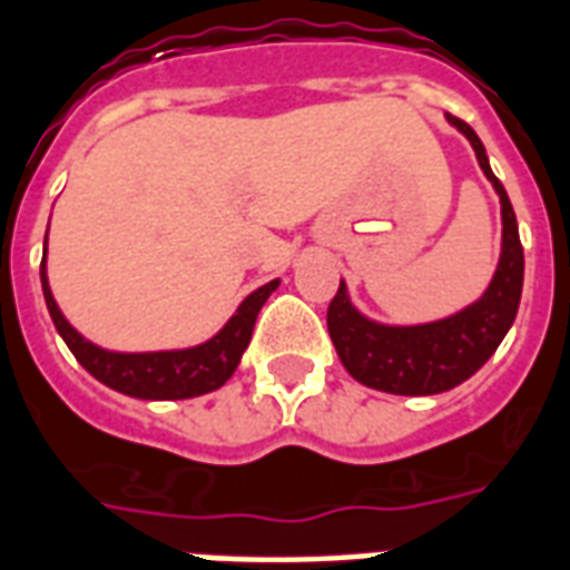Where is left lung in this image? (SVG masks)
Wrapping results in <instances>:
<instances>
[{
	"label": "left lung",
	"mask_w": 570,
	"mask_h": 570,
	"mask_svg": "<svg viewBox=\"0 0 570 570\" xmlns=\"http://www.w3.org/2000/svg\"><path fill=\"white\" fill-rule=\"evenodd\" d=\"M445 119L475 149L478 167L484 169L502 206V250L488 289L458 314L421 325H389L364 316L343 281L328 304V334L346 373L367 389L403 397L442 394L466 382L478 367H484L508 328L514 325L523 293V247L511 199L502 181L493 176L484 142L478 140L475 130L449 112Z\"/></svg>",
	"instance_id": "1"
}]
</instances>
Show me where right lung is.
I'll return each mask as SVG.
<instances>
[{
    "label": "right lung",
    "mask_w": 570,
    "mask_h": 570,
    "mask_svg": "<svg viewBox=\"0 0 570 570\" xmlns=\"http://www.w3.org/2000/svg\"><path fill=\"white\" fill-rule=\"evenodd\" d=\"M41 286L56 332L62 334L73 358L92 373L95 380L137 401H188V397L217 391L236 373L254 334L256 314L263 311V304L281 286V281H268L266 286L254 289L238 304L236 314L229 316L224 328H217L208 341L185 346V350H155V353H116V350H104L98 343L86 341L56 304L50 281H47V247L41 259Z\"/></svg>",
    "instance_id": "add662e5"
}]
</instances>
